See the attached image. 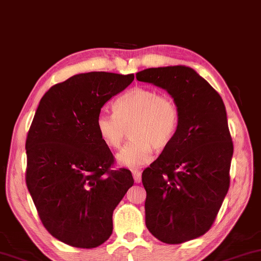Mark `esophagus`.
Here are the masks:
<instances>
[{
	"mask_svg": "<svg viewBox=\"0 0 261 261\" xmlns=\"http://www.w3.org/2000/svg\"><path fill=\"white\" fill-rule=\"evenodd\" d=\"M133 175H134V180H135V182H136V184L141 182V180H142V174H141V172H140V171H136V169H135V171H133Z\"/></svg>",
	"mask_w": 261,
	"mask_h": 261,
	"instance_id": "obj_1",
	"label": "esophagus"
}]
</instances>
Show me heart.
<instances>
[{"label":"heart","mask_w":261,"mask_h":261,"mask_svg":"<svg viewBox=\"0 0 261 261\" xmlns=\"http://www.w3.org/2000/svg\"><path fill=\"white\" fill-rule=\"evenodd\" d=\"M179 107L171 96L149 87H134L114 102V112L101 111L95 126L101 141L111 149L120 148L126 128L131 140L118 152L119 165L141 168L154 159V148H166L179 127Z\"/></svg>","instance_id":"heart-1"}]
</instances>
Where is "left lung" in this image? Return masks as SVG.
Listing matches in <instances>:
<instances>
[{
  "mask_svg": "<svg viewBox=\"0 0 261 261\" xmlns=\"http://www.w3.org/2000/svg\"><path fill=\"white\" fill-rule=\"evenodd\" d=\"M141 82L165 89L179 107L175 137L142 173L145 224L160 241L178 245L204 235L230 184L231 136L220 94L185 65L149 68Z\"/></svg>",
  "mask_w": 261,
  "mask_h": 261,
  "instance_id": "left-lung-1",
  "label": "left lung"
}]
</instances>
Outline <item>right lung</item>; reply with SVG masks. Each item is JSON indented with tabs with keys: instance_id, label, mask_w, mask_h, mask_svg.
<instances>
[{
	"instance_id": "1",
	"label": "right lung",
	"mask_w": 261,
	"mask_h": 261,
	"mask_svg": "<svg viewBox=\"0 0 261 261\" xmlns=\"http://www.w3.org/2000/svg\"><path fill=\"white\" fill-rule=\"evenodd\" d=\"M134 74L92 71L52 86L41 98L26 140V184L41 223L60 241L98 247L112 234V214L134 185L96 130L101 107Z\"/></svg>"
}]
</instances>
